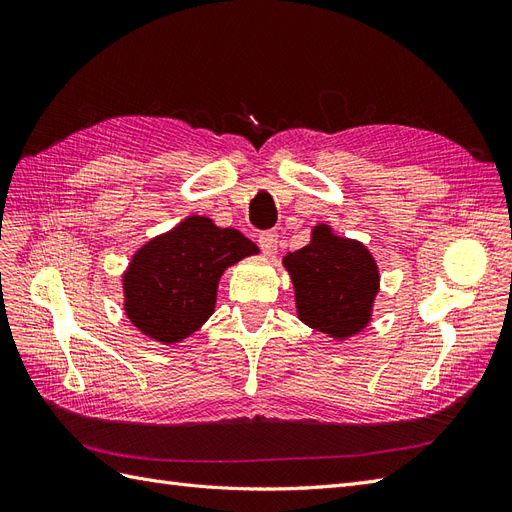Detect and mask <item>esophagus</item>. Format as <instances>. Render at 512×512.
Segmentation results:
<instances>
[{
  "mask_svg": "<svg viewBox=\"0 0 512 512\" xmlns=\"http://www.w3.org/2000/svg\"><path fill=\"white\" fill-rule=\"evenodd\" d=\"M258 245H260L262 254L269 256V258H273V256L277 254V232H275V230L262 232V235L258 237Z\"/></svg>",
  "mask_w": 512,
  "mask_h": 512,
  "instance_id": "esophagus-1",
  "label": "esophagus"
}]
</instances>
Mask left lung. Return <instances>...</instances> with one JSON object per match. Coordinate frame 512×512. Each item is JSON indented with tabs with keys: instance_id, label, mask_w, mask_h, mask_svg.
Segmentation results:
<instances>
[{
	"instance_id": "left-lung-1",
	"label": "left lung",
	"mask_w": 512,
	"mask_h": 512,
	"mask_svg": "<svg viewBox=\"0 0 512 512\" xmlns=\"http://www.w3.org/2000/svg\"><path fill=\"white\" fill-rule=\"evenodd\" d=\"M299 318L320 333L346 339L367 327L380 275L369 250L335 237L327 224L312 230V241L284 256Z\"/></svg>"
}]
</instances>
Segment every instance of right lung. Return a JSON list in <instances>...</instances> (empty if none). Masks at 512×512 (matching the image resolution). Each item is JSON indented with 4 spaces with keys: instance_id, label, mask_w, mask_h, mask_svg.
Wrapping results in <instances>:
<instances>
[{
    "instance_id": "obj_1",
    "label": "right lung",
    "mask_w": 512,
    "mask_h": 512,
    "mask_svg": "<svg viewBox=\"0 0 512 512\" xmlns=\"http://www.w3.org/2000/svg\"><path fill=\"white\" fill-rule=\"evenodd\" d=\"M252 254L256 243L239 230L190 215L145 243L123 273L130 322L156 342H181L213 314L224 269Z\"/></svg>"
}]
</instances>
